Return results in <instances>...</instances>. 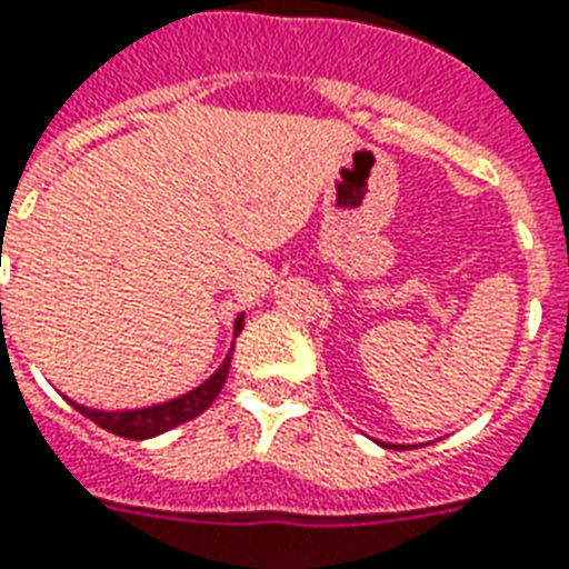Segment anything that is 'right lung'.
<instances>
[{
  "instance_id": "add662e5",
  "label": "right lung",
  "mask_w": 569,
  "mask_h": 569,
  "mask_svg": "<svg viewBox=\"0 0 569 569\" xmlns=\"http://www.w3.org/2000/svg\"><path fill=\"white\" fill-rule=\"evenodd\" d=\"M240 329H243V313H240L238 322H234V335H240ZM229 367L231 356L222 361L220 370L213 372L206 385H199V388H193L190 393H184V397L170 399V402H161V406L152 408H138V411H97V408L76 406L72 399L70 406L79 408L88 420L102 426L104 431H113V435H120V438L129 440H147L156 438V435H163V431L176 429L181 422L193 420V417H199V413L206 411L213 399L220 397L222 385H226V376H229Z\"/></svg>"
}]
</instances>
